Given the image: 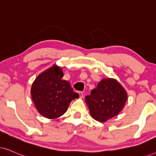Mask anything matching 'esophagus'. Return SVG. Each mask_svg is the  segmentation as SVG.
<instances>
[{
  "instance_id": "34e87169",
  "label": "esophagus",
  "mask_w": 156,
  "mask_h": 156,
  "mask_svg": "<svg viewBox=\"0 0 156 156\" xmlns=\"http://www.w3.org/2000/svg\"><path fill=\"white\" fill-rule=\"evenodd\" d=\"M77 92L79 94V95H80V98H83V97H84V94H83L82 91H77Z\"/></svg>"
}]
</instances>
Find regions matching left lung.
I'll return each instance as SVG.
<instances>
[{
  "instance_id": "obj_1",
  "label": "left lung",
  "mask_w": 156,
  "mask_h": 156,
  "mask_svg": "<svg viewBox=\"0 0 156 156\" xmlns=\"http://www.w3.org/2000/svg\"><path fill=\"white\" fill-rule=\"evenodd\" d=\"M85 98L91 116L100 122H105L123 109L127 94L116 80L104 79Z\"/></svg>"
}]
</instances>
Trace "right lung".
Listing matches in <instances>:
<instances>
[{"mask_svg":"<svg viewBox=\"0 0 156 156\" xmlns=\"http://www.w3.org/2000/svg\"><path fill=\"white\" fill-rule=\"evenodd\" d=\"M62 69L54 65L36 78L31 95L40 114L48 119H56L67 111L72 99L79 97L67 81L62 80Z\"/></svg>","mask_w":156,"mask_h":156,"instance_id":"right-lung-1","label":"right lung"}]
</instances>
